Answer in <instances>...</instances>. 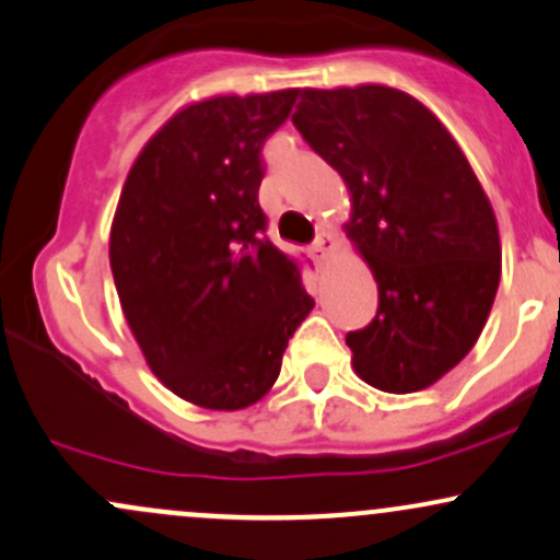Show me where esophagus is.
<instances>
[{"instance_id": "esophagus-1", "label": "esophagus", "mask_w": 560, "mask_h": 560, "mask_svg": "<svg viewBox=\"0 0 560 560\" xmlns=\"http://www.w3.org/2000/svg\"><path fill=\"white\" fill-rule=\"evenodd\" d=\"M335 248H338V238H335L330 230H322V233L317 235V241H314L312 252H314V256H317V261H327Z\"/></svg>"}]
</instances>
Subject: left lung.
Segmentation results:
<instances>
[{"mask_svg":"<svg viewBox=\"0 0 560 560\" xmlns=\"http://www.w3.org/2000/svg\"><path fill=\"white\" fill-rule=\"evenodd\" d=\"M291 120L343 177L346 238L377 280V317L346 335L353 372L398 396L435 385L475 348L501 282L482 183L435 112L390 85L299 89Z\"/></svg>","mask_w":560,"mask_h":560,"instance_id":"1","label":"left lung"}]
</instances>
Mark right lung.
<instances>
[{"instance_id":"1","label":"right lung","mask_w":560,"mask_h":560,"mask_svg":"<svg viewBox=\"0 0 560 560\" xmlns=\"http://www.w3.org/2000/svg\"><path fill=\"white\" fill-rule=\"evenodd\" d=\"M295 94H217L177 109L138 151L112 220V278L149 370L209 411L265 398L314 308L301 261L265 238L256 199L261 147Z\"/></svg>"}]
</instances>
